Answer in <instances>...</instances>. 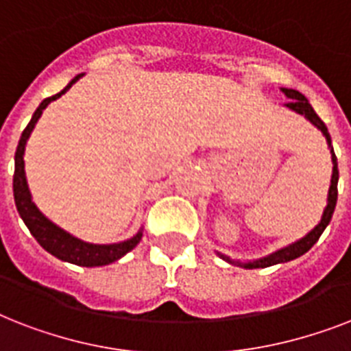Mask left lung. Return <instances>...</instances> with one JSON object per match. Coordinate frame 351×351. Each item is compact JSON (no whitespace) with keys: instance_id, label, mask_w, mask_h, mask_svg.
<instances>
[{"instance_id":"8db88e82","label":"left lung","mask_w":351,"mask_h":351,"mask_svg":"<svg viewBox=\"0 0 351 351\" xmlns=\"http://www.w3.org/2000/svg\"><path fill=\"white\" fill-rule=\"evenodd\" d=\"M282 93L286 95V98H289V101L286 104V107H289L291 111L299 112L306 120H310L317 129H321V132L326 136L328 145L332 147V138H330V132H328V127L324 125V121L321 118L317 117V112L313 111V107L310 106V101L306 100L304 95H300L299 90L295 89H282ZM332 160H333V175H332V186H330V191H328V206L324 209V213H322L321 222L310 231V233L306 234L304 239L297 240L295 244H289L282 250L275 251L271 255L264 256V258H258V261H251V262H239V261H231L228 256L220 255L224 261H228L230 264H237V266L247 267V269H256V267H269L275 266V264H282V262H289L297 258V256L304 255L306 251L311 250V245L315 244L319 237L322 234V231L326 230V226L330 224V220H332V215L335 211V204H337V182H339V169H337V156L333 153L332 149Z\"/></svg>"}]
</instances>
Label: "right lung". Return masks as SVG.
I'll return each instance as SVG.
<instances>
[{"mask_svg":"<svg viewBox=\"0 0 351 351\" xmlns=\"http://www.w3.org/2000/svg\"><path fill=\"white\" fill-rule=\"evenodd\" d=\"M80 76H84V74H78L62 93H58V95L51 96V98H45V100L41 101L40 107H38L34 114H32V120L29 121V125L25 127V131L21 132L18 149H16V156H14L12 187L14 202H16L19 217L23 219L25 226L29 228L32 237L38 240V244H40L45 251H49L51 255L60 258V261L71 262V264H76V266L93 267L111 264V262L121 258L125 253H129L132 247H136L138 242L142 240V231H138L132 239L118 242V244H89V242H84V240L76 239V237H73V234L67 233V231H63L62 228H58L56 224H52L51 220L47 219L45 215L41 213L40 209L36 208V204L32 202L29 186H27V178H25L23 162L25 143L29 140L30 132H32V129H34L36 125V121L40 120L43 109H45L52 100H56V98H60L62 95H65V93L78 82Z\"/></svg>","mask_w":351,"mask_h":351,"instance_id":"1","label":"right lung"}]
</instances>
